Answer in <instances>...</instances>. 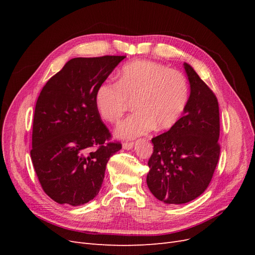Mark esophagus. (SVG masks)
Wrapping results in <instances>:
<instances>
[{"label": "esophagus", "instance_id": "obj_1", "mask_svg": "<svg viewBox=\"0 0 255 255\" xmlns=\"http://www.w3.org/2000/svg\"><path fill=\"white\" fill-rule=\"evenodd\" d=\"M134 146V143L133 142H125L122 144V148L125 150H130Z\"/></svg>", "mask_w": 255, "mask_h": 255}]
</instances>
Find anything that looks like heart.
<instances>
[{
	"label": "heart",
	"instance_id": "heart-1",
	"mask_svg": "<svg viewBox=\"0 0 255 255\" xmlns=\"http://www.w3.org/2000/svg\"><path fill=\"white\" fill-rule=\"evenodd\" d=\"M189 98L185 75L151 60H136L123 66L116 84H102L95 103L101 117L118 122L134 102L135 113L122 121L115 134L122 139L149 133L154 128L167 129L180 119Z\"/></svg>",
	"mask_w": 255,
	"mask_h": 255
}]
</instances>
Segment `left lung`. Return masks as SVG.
<instances>
[{"label":"left lung","mask_w":255,"mask_h":255,"mask_svg":"<svg viewBox=\"0 0 255 255\" xmlns=\"http://www.w3.org/2000/svg\"><path fill=\"white\" fill-rule=\"evenodd\" d=\"M190 86L183 117L152 139L146 185L166 204H184L205 191L217 166L220 122L217 98L189 64H183Z\"/></svg>","instance_id":"1"}]
</instances>
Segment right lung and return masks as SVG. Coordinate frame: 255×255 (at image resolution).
Instances as JSON below:
<instances>
[{
	"instance_id": "1",
	"label": "right lung",
	"mask_w": 255,
	"mask_h": 255,
	"mask_svg": "<svg viewBox=\"0 0 255 255\" xmlns=\"http://www.w3.org/2000/svg\"><path fill=\"white\" fill-rule=\"evenodd\" d=\"M125 58H72L38 97L30 157L42 189L59 204L79 206L94 199L102 186L107 161L121 149L119 142L105 143L111 134L95 97Z\"/></svg>"
}]
</instances>
